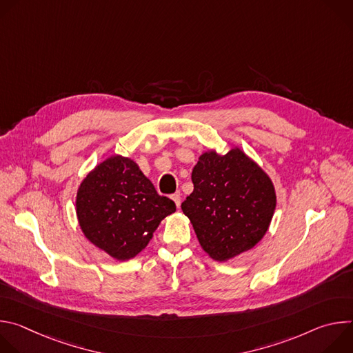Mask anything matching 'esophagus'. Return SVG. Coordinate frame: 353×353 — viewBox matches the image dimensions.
I'll use <instances>...</instances> for the list:
<instances>
[{
  "label": "esophagus",
  "instance_id": "1",
  "mask_svg": "<svg viewBox=\"0 0 353 353\" xmlns=\"http://www.w3.org/2000/svg\"><path fill=\"white\" fill-rule=\"evenodd\" d=\"M172 198H173V201H174L177 208H179V207H180V203H181V194H180V192H174V194L172 195Z\"/></svg>",
  "mask_w": 353,
  "mask_h": 353
}]
</instances>
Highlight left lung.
I'll return each mask as SVG.
<instances>
[{"label": "left lung", "instance_id": "8db88e82", "mask_svg": "<svg viewBox=\"0 0 353 353\" xmlns=\"http://www.w3.org/2000/svg\"><path fill=\"white\" fill-rule=\"evenodd\" d=\"M194 191L181 204L201 247L216 261L253 248L267 233L276 195L270 177L239 148L199 157Z\"/></svg>", "mask_w": 353, "mask_h": 353}]
</instances>
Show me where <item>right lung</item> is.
Listing matches in <instances>:
<instances>
[{"mask_svg":"<svg viewBox=\"0 0 353 353\" xmlns=\"http://www.w3.org/2000/svg\"><path fill=\"white\" fill-rule=\"evenodd\" d=\"M176 204L159 195L138 165L112 157L81 183L77 215L83 234L116 260L135 257Z\"/></svg>","mask_w":353,"mask_h":353,"instance_id":"1","label":"right lung"}]
</instances>
